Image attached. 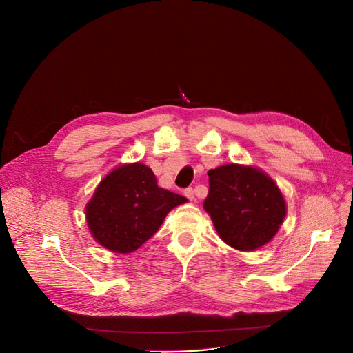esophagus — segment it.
Wrapping results in <instances>:
<instances>
[{
	"label": "esophagus",
	"mask_w": 353,
	"mask_h": 353,
	"mask_svg": "<svg viewBox=\"0 0 353 353\" xmlns=\"http://www.w3.org/2000/svg\"><path fill=\"white\" fill-rule=\"evenodd\" d=\"M184 196H186L189 200L194 201V200H196V199L200 196V193H199L196 189H192V188H189V189L184 190Z\"/></svg>",
	"instance_id": "34e87169"
}]
</instances>
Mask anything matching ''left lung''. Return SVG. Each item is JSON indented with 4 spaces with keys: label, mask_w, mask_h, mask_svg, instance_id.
<instances>
[{
    "label": "left lung",
    "mask_w": 353,
    "mask_h": 353,
    "mask_svg": "<svg viewBox=\"0 0 353 353\" xmlns=\"http://www.w3.org/2000/svg\"><path fill=\"white\" fill-rule=\"evenodd\" d=\"M205 210L225 243L252 252L274 237L286 216V201L276 183L252 165L225 164L208 172Z\"/></svg>",
    "instance_id": "8db88e82"
}]
</instances>
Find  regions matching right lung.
<instances>
[{"instance_id": "obj_1", "label": "right lung", "mask_w": 353, "mask_h": 353, "mask_svg": "<svg viewBox=\"0 0 353 353\" xmlns=\"http://www.w3.org/2000/svg\"><path fill=\"white\" fill-rule=\"evenodd\" d=\"M188 199L157 186L150 167L123 164L108 173L85 206L90 233L114 253H132L161 226L167 213Z\"/></svg>"}]
</instances>
